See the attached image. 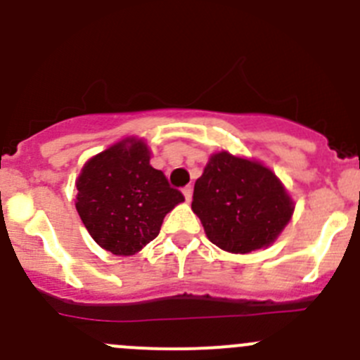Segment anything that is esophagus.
Wrapping results in <instances>:
<instances>
[{"mask_svg": "<svg viewBox=\"0 0 360 360\" xmlns=\"http://www.w3.org/2000/svg\"><path fill=\"white\" fill-rule=\"evenodd\" d=\"M183 195H184V200H186V202H190L191 195H193V188H191L190 184H188L186 188H183Z\"/></svg>", "mask_w": 360, "mask_h": 360, "instance_id": "34e87169", "label": "esophagus"}]
</instances>
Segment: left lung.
<instances>
[{
	"label": "left lung",
	"mask_w": 360,
	"mask_h": 360,
	"mask_svg": "<svg viewBox=\"0 0 360 360\" xmlns=\"http://www.w3.org/2000/svg\"><path fill=\"white\" fill-rule=\"evenodd\" d=\"M191 210L211 243L231 254L266 248L290 224L295 202L261 161L220 150L195 181Z\"/></svg>",
	"instance_id": "8db88e82"
}]
</instances>
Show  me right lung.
<instances>
[{"label":"right lung","instance_id":"1","mask_svg":"<svg viewBox=\"0 0 360 360\" xmlns=\"http://www.w3.org/2000/svg\"><path fill=\"white\" fill-rule=\"evenodd\" d=\"M76 210L97 245L134 256L160 234L165 214L184 200L161 170L150 167L149 146L126 136L83 165Z\"/></svg>","mask_w":360,"mask_h":360}]
</instances>
